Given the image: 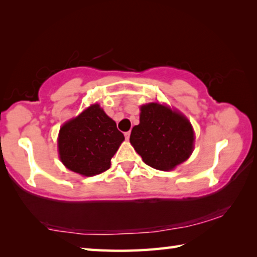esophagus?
<instances>
[{"instance_id":"obj_1","label":"esophagus","mask_w":257,"mask_h":257,"mask_svg":"<svg viewBox=\"0 0 257 257\" xmlns=\"http://www.w3.org/2000/svg\"><path fill=\"white\" fill-rule=\"evenodd\" d=\"M124 137H125V139H127V141H128V139L130 138V132L124 133Z\"/></svg>"}]
</instances>
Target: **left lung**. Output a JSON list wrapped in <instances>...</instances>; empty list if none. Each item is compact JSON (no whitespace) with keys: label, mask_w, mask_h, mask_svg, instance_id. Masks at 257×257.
<instances>
[{"label":"left lung","mask_w":257,"mask_h":257,"mask_svg":"<svg viewBox=\"0 0 257 257\" xmlns=\"http://www.w3.org/2000/svg\"><path fill=\"white\" fill-rule=\"evenodd\" d=\"M195 135L189 120L180 112L159 103L141 106L139 124L130 143L144 162L156 170H173L189 158Z\"/></svg>","instance_id":"1"}]
</instances>
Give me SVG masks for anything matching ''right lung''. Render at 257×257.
<instances>
[{
	"label": "right lung",
	"mask_w": 257,
	"mask_h": 257,
	"mask_svg": "<svg viewBox=\"0 0 257 257\" xmlns=\"http://www.w3.org/2000/svg\"><path fill=\"white\" fill-rule=\"evenodd\" d=\"M123 134L98 104H93L60 129L58 147L66 168L85 177L106 171Z\"/></svg>",
	"instance_id": "right-lung-1"
}]
</instances>
